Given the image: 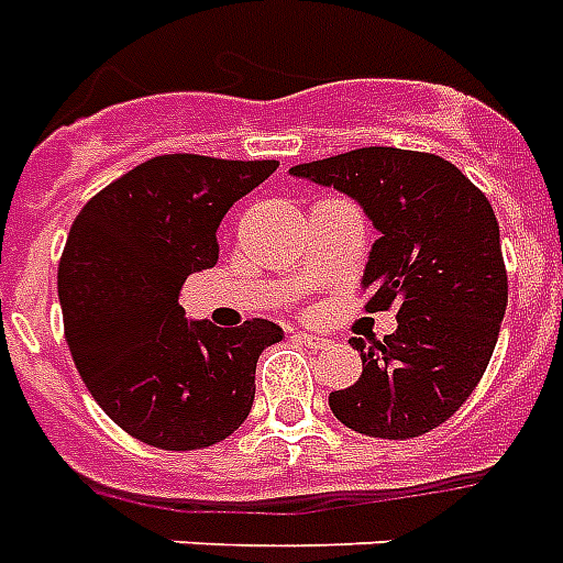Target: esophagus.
I'll return each instance as SVG.
<instances>
[{
	"instance_id": "obj_1",
	"label": "esophagus",
	"mask_w": 563,
	"mask_h": 563,
	"mask_svg": "<svg viewBox=\"0 0 563 563\" xmlns=\"http://www.w3.org/2000/svg\"><path fill=\"white\" fill-rule=\"evenodd\" d=\"M296 336H299L305 345H310V349H325V345H328L325 336L313 334V331H296Z\"/></svg>"
}]
</instances>
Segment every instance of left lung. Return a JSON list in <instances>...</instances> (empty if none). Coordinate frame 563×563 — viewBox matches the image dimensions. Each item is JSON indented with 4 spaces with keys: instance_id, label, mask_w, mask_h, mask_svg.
Here are the masks:
<instances>
[{
    "instance_id": "1",
    "label": "left lung",
    "mask_w": 563,
    "mask_h": 563,
    "mask_svg": "<svg viewBox=\"0 0 563 563\" xmlns=\"http://www.w3.org/2000/svg\"><path fill=\"white\" fill-rule=\"evenodd\" d=\"M290 174L366 211L380 232L360 282L366 310L398 308L384 343L352 336L363 375L328 395L331 412L377 439L430 433L479 384L509 302L492 203L448 159L401 147H357Z\"/></svg>"
}]
</instances>
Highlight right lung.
Segmentation results:
<instances>
[{
	"label": "right lung",
	"mask_w": 563,
	"mask_h": 563,
	"mask_svg": "<svg viewBox=\"0 0 563 563\" xmlns=\"http://www.w3.org/2000/svg\"><path fill=\"white\" fill-rule=\"evenodd\" d=\"M276 168V159L154 156L71 223L57 267L66 343L98 407L139 442L197 451L250 416L255 363L285 331L267 319L191 322L179 290L218 264L223 214Z\"/></svg>",
	"instance_id": "obj_1"
}]
</instances>
